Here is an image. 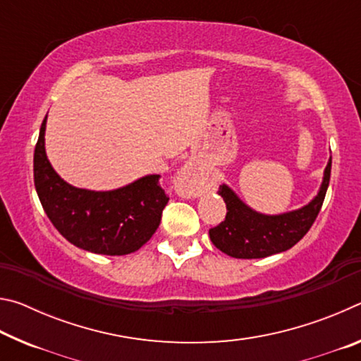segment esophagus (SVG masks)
I'll return each instance as SVG.
<instances>
[{
    "label": "esophagus",
    "mask_w": 361,
    "mask_h": 361,
    "mask_svg": "<svg viewBox=\"0 0 361 361\" xmlns=\"http://www.w3.org/2000/svg\"><path fill=\"white\" fill-rule=\"evenodd\" d=\"M202 189H204L202 175L192 167V164L186 162L185 166L180 169L178 175H176L175 191L178 192L181 197L195 199L202 194Z\"/></svg>",
    "instance_id": "obj_1"
}]
</instances>
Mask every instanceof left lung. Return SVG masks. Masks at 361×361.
Masks as SVG:
<instances>
[{
  "mask_svg": "<svg viewBox=\"0 0 361 361\" xmlns=\"http://www.w3.org/2000/svg\"><path fill=\"white\" fill-rule=\"evenodd\" d=\"M331 175V157L323 172V180L315 197L296 210L279 215H266L247 205L228 185L219 186L226 202V219L210 229V239L223 253L240 259H258L282 253L307 234L322 209Z\"/></svg>",
  "mask_w": 361,
  "mask_h": 361,
  "instance_id": "obj_1",
  "label": "left lung"
}]
</instances>
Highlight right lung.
Returning <instances> with one entry per match:
<instances>
[{
	"label": "right lung",
	"instance_id": "add662e5",
	"mask_svg": "<svg viewBox=\"0 0 361 361\" xmlns=\"http://www.w3.org/2000/svg\"><path fill=\"white\" fill-rule=\"evenodd\" d=\"M46 122L35 148V188L42 209L56 229L78 248L97 255L137 252L161 223L169 197L159 175H145L111 191H92L66 183L46 154Z\"/></svg>",
	"mask_w": 361,
	"mask_h": 361
}]
</instances>
